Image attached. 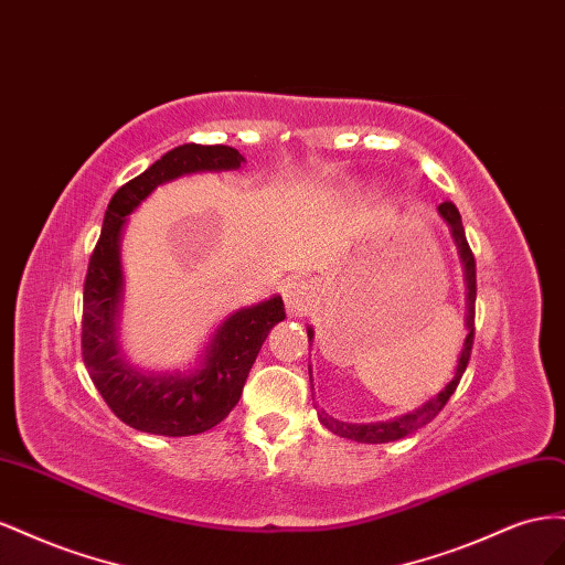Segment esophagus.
I'll return each instance as SVG.
<instances>
[{"mask_svg":"<svg viewBox=\"0 0 565 565\" xmlns=\"http://www.w3.org/2000/svg\"><path fill=\"white\" fill-rule=\"evenodd\" d=\"M284 300L294 315H308L315 308V291L308 281L294 277L284 286Z\"/></svg>","mask_w":565,"mask_h":565,"instance_id":"esophagus-1","label":"esophagus"}]
</instances>
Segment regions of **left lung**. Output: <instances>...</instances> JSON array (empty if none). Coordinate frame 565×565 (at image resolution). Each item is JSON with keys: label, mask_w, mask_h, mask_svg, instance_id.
I'll return each mask as SVG.
<instances>
[{"label": "left lung", "mask_w": 565, "mask_h": 565, "mask_svg": "<svg viewBox=\"0 0 565 565\" xmlns=\"http://www.w3.org/2000/svg\"><path fill=\"white\" fill-rule=\"evenodd\" d=\"M440 215L447 220L449 230H452V236H455V244L459 248V257L463 263V274H466V329H469V335H466L463 341V350H461V358L457 362V372L452 376V381H449L445 388L430 397L426 405H422L418 409L409 412V414H402L397 418H391V422H376V424H345V422H338V418L329 416L324 409H319L317 405V412H319V422L321 426H327L331 433L341 435V438H348V440H358V443H366V445H379V443H393V440H399L405 438V435L418 430L422 426L430 424L435 416H438L443 412V407L447 405V399L455 395L457 385L466 372V366H469V360H471V350H473V335H476V257H473V250L469 246V241H466V232H463V224H461V215L457 211L455 203H440ZM308 335L312 338V329H308ZM312 381V376H310Z\"/></svg>", "instance_id": "obj_1"}]
</instances>
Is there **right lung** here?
Instances as JSON below:
<instances>
[{
	"label": "right lung",
	"mask_w": 565,
	"mask_h": 565,
	"mask_svg": "<svg viewBox=\"0 0 565 565\" xmlns=\"http://www.w3.org/2000/svg\"><path fill=\"white\" fill-rule=\"evenodd\" d=\"M244 156L224 143H182L122 184L106 207L102 236L89 257L85 279L83 360L110 412L137 430L182 438L217 426L244 393L267 333L286 319L279 296L230 315L205 348L201 369L191 374H143L122 360L118 348L120 236L127 215L156 186L177 177L203 170H238Z\"/></svg>",
	"instance_id": "add662e5"
}]
</instances>
